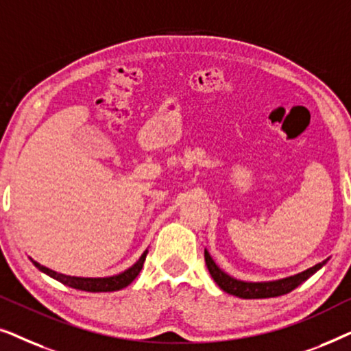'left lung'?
Masks as SVG:
<instances>
[{"label": "left lung", "instance_id": "8db88e82", "mask_svg": "<svg viewBox=\"0 0 351 351\" xmlns=\"http://www.w3.org/2000/svg\"><path fill=\"white\" fill-rule=\"evenodd\" d=\"M204 261H206V265H208L210 276L214 278V281L217 282L220 289L227 292V294L241 297V299H268V297L285 295L287 292L294 291L295 287L300 286L305 280H308L315 271H318L319 268L326 263V261L321 263H316L315 267L308 268V270L302 271L299 275L285 278V280L268 281V282H246V281L234 280V278L228 276L227 273L220 270V268L215 265L213 258H210L208 251H204Z\"/></svg>", "mask_w": 351, "mask_h": 351}]
</instances>
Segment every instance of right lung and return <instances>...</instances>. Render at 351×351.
<instances>
[{
	"label": "right lung",
	"mask_w": 351,
	"mask_h": 351,
	"mask_svg": "<svg viewBox=\"0 0 351 351\" xmlns=\"http://www.w3.org/2000/svg\"><path fill=\"white\" fill-rule=\"evenodd\" d=\"M147 254L148 251L143 252L141 258H138L131 268H128L126 271L119 273V275H114V276H108V278H78V276L62 275V273H57L54 270H49V268L40 265V263L35 261L32 262L35 263L38 270H41L43 273H46V275L54 278V280L60 281L62 285L73 287V289H80L86 292H113V291L123 289V287L129 286L134 280H136L137 275L142 270Z\"/></svg>",
	"instance_id": "1"
}]
</instances>
